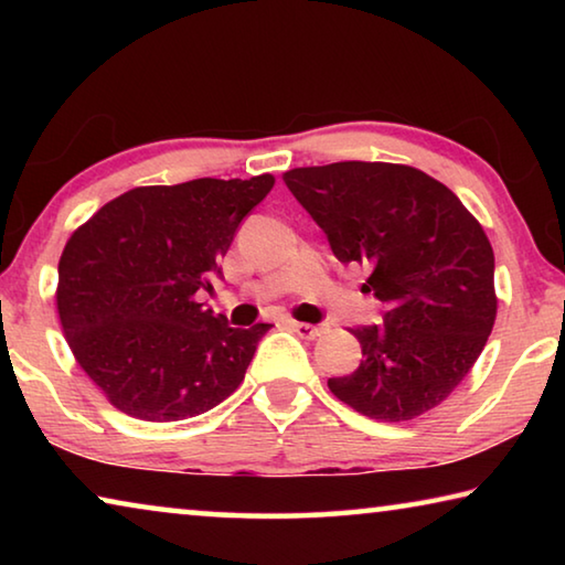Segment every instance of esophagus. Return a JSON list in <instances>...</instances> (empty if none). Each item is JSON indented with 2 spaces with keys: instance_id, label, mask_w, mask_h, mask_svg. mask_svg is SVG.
I'll use <instances>...</instances> for the list:
<instances>
[{
  "instance_id": "obj_1",
  "label": "esophagus",
  "mask_w": 565,
  "mask_h": 565,
  "mask_svg": "<svg viewBox=\"0 0 565 565\" xmlns=\"http://www.w3.org/2000/svg\"><path fill=\"white\" fill-rule=\"evenodd\" d=\"M289 329L301 339H317L319 337V327L313 323H301V321H289Z\"/></svg>"
}]
</instances>
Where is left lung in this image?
I'll return each mask as SVG.
<instances>
[{"label":"left lung","mask_w":565,"mask_h":565,"mask_svg":"<svg viewBox=\"0 0 565 565\" xmlns=\"http://www.w3.org/2000/svg\"><path fill=\"white\" fill-rule=\"evenodd\" d=\"M341 264L371 271L363 291L384 323L349 329L363 359L329 379L359 414L411 420L441 404L481 356L495 321L493 248L451 189L384 161H339L284 174Z\"/></svg>","instance_id":"8db88e82"}]
</instances>
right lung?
Segmentation results:
<instances>
[{
  "instance_id": "obj_1",
  "label": "right lung",
  "mask_w": 565,
  "mask_h": 565,
  "mask_svg": "<svg viewBox=\"0 0 565 565\" xmlns=\"http://www.w3.org/2000/svg\"><path fill=\"white\" fill-rule=\"evenodd\" d=\"M271 174L139 186L76 228L60 259L64 337L79 366L124 414L184 420L232 396L269 323L228 327L199 291L222 276L244 216Z\"/></svg>"
}]
</instances>
